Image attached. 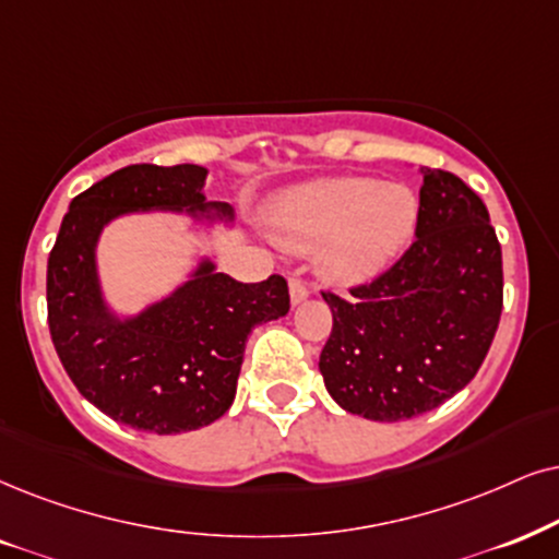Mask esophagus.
<instances>
[{
    "label": "esophagus",
    "instance_id": "esophagus-1",
    "mask_svg": "<svg viewBox=\"0 0 559 559\" xmlns=\"http://www.w3.org/2000/svg\"><path fill=\"white\" fill-rule=\"evenodd\" d=\"M288 292H292V304H301L309 296V286L294 275V278L288 281Z\"/></svg>",
    "mask_w": 559,
    "mask_h": 559
}]
</instances>
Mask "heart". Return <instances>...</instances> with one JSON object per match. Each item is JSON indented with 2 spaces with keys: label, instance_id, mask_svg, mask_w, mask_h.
<instances>
[{
  "label": "heart",
  "instance_id": "obj_1",
  "mask_svg": "<svg viewBox=\"0 0 559 559\" xmlns=\"http://www.w3.org/2000/svg\"><path fill=\"white\" fill-rule=\"evenodd\" d=\"M418 198L405 186L371 178H328L281 198L273 229L288 250L324 247L322 271L337 284H361L384 271L409 242Z\"/></svg>",
  "mask_w": 559,
  "mask_h": 559
}]
</instances>
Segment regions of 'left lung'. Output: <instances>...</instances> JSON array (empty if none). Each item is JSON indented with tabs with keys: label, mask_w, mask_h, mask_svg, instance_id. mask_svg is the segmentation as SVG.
I'll return each mask as SVG.
<instances>
[{
	"label": "left lung",
	"mask_w": 559,
	"mask_h": 559,
	"mask_svg": "<svg viewBox=\"0 0 559 559\" xmlns=\"http://www.w3.org/2000/svg\"><path fill=\"white\" fill-rule=\"evenodd\" d=\"M415 242L350 299L322 292L332 332L320 356L330 397L379 423L454 397L483 366L503 312V255L483 198L420 167Z\"/></svg>",
	"instance_id": "left-lung-1"
}]
</instances>
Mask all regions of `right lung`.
<instances>
[{
	"label": "right lung",
	"instance_id": "obj_1",
	"mask_svg": "<svg viewBox=\"0 0 559 559\" xmlns=\"http://www.w3.org/2000/svg\"><path fill=\"white\" fill-rule=\"evenodd\" d=\"M203 182L198 165L118 169L69 203L48 255V330L69 379L108 418L159 436L222 418L235 402L247 335L288 312L284 275L239 284L209 258L144 312L121 320L108 309L95 260L103 229L133 211L231 222L227 203H206Z\"/></svg>",
	"mask_w": 559,
	"mask_h": 559
}]
</instances>
